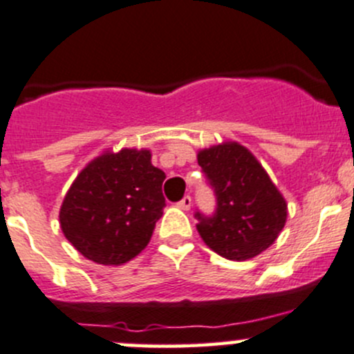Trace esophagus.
<instances>
[{
  "label": "esophagus",
  "instance_id": "34e87169",
  "mask_svg": "<svg viewBox=\"0 0 354 354\" xmlns=\"http://www.w3.org/2000/svg\"><path fill=\"white\" fill-rule=\"evenodd\" d=\"M178 207H180L181 210H188L192 207V197L190 195H185L183 198L180 200V202H178Z\"/></svg>",
  "mask_w": 354,
  "mask_h": 354
}]
</instances>
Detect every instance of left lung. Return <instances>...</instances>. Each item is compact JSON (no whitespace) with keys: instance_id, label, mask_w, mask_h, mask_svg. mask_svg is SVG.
<instances>
[{"instance_id":"left-lung-1","label":"left lung","mask_w":354,"mask_h":354,"mask_svg":"<svg viewBox=\"0 0 354 354\" xmlns=\"http://www.w3.org/2000/svg\"><path fill=\"white\" fill-rule=\"evenodd\" d=\"M198 166L216 195V212H195L197 230L210 250L227 260H248L276 241L288 205L262 164L238 142L203 149Z\"/></svg>"}]
</instances>
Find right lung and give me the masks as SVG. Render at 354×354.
Segmentation results:
<instances>
[{
  "label": "right lung",
  "mask_w": 354,
  "mask_h": 354,
  "mask_svg": "<svg viewBox=\"0 0 354 354\" xmlns=\"http://www.w3.org/2000/svg\"><path fill=\"white\" fill-rule=\"evenodd\" d=\"M164 178L166 174L152 166L149 151L121 149L95 157L63 200V234L92 262H128L149 245L162 216Z\"/></svg>",
  "instance_id": "add662e5"
}]
</instances>
